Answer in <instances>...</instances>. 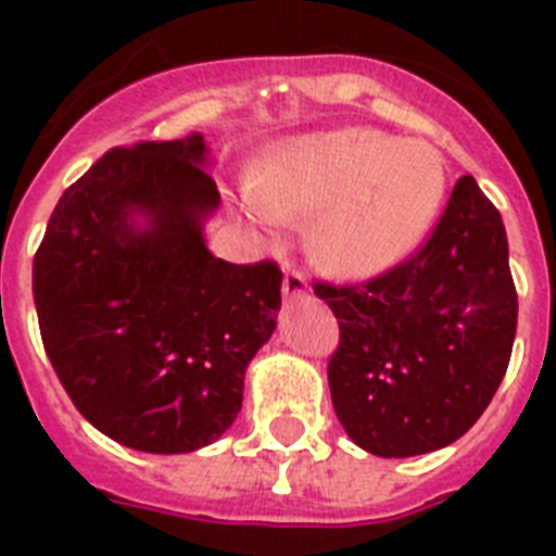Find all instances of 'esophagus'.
Returning <instances> with one entry per match:
<instances>
[{
    "instance_id": "esophagus-1",
    "label": "esophagus",
    "mask_w": 556,
    "mask_h": 556,
    "mask_svg": "<svg viewBox=\"0 0 556 556\" xmlns=\"http://www.w3.org/2000/svg\"><path fill=\"white\" fill-rule=\"evenodd\" d=\"M308 291V279L300 268H288L286 270V279H282V294L288 300H294V296H303Z\"/></svg>"
}]
</instances>
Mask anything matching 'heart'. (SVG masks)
Listing matches in <instances>:
<instances>
[{"label":"heart","mask_w":556,"mask_h":556,"mask_svg":"<svg viewBox=\"0 0 556 556\" xmlns=\"http://www.w3.org/2000/svg\"><path fill=\"white\" fill-rule=\"evenodd\" d=\"M444 187V159L430 143L343 129L286 143L244 190V210L265 227L320 213L314 253L346 277H371L421 244Z\"/></svg>","instance_id":"heart-1"}]
</instances>
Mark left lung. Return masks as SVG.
<instances>
[{"label": "left lung", "instance_id": "left-lung-1", "mask_svg": "<svg viewBox=\"0 0 556 556\" xmlns=\"http://www.w3.org/2000/svg\"><path fill=\"white\" fill-rule=\"evenodd\" d=\"M338 317L331 404L357 447L421 456L462 439L496 395L517 334L500 210L462 176L430 236L357 286L314 282Z\"/></svg>", "mask_w": 556, "mask_h": 556}]
</instances>
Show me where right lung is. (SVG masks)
I'll list each match as a JSON object with an SVG mask.
<instances>
[{"mask_svg": "<svg viewBox=\"0 0 556 556\" xmlns=\"http://www.w3.org/2000/svg\"><path fill=\"white\" fill-rule=\"evenodd\" d=\"M204 138L115 147L83 173L34 253L39 334L72 404L143 453H190L233 424L282 300L277 262L204 248L218 207ZM143 208L147 231L128 216Z\"/></svg>", "mask_w": 556, "mask_h": 556, "instance_id": "add662e5", "label": "right lung"}]
</instances>
